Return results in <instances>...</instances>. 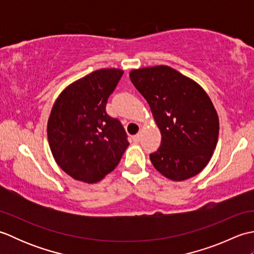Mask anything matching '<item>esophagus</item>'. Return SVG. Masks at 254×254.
Listing matches in <instances>:
<instances>
[{"instance_id": "esophagus-1", "label": "esophagus", "mask_w": 254, "mask_h": 254, "mask_svg": "<svg viewBox=\"0 0 254 254\" xmlns=\"http://www.w3.org/2000/svg\"><path fill=\"white\" fill-rule=\"evenodd\" d=\"M139 136H141V135H139V133H137V134H135V135H133L132 136V139H133V142H138L139 141Z\"/></svg>"}]
</instances>
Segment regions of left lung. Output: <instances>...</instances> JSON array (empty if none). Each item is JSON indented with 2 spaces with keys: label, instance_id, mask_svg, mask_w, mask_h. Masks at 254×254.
<instances>
[{
  "label": "left lung",
  "instance_id": "obj_1",
  "mask_svg": "<svg viewBox=\"0 0 254 254\" xmlns=\"http://www.w3.org/2000/svg\"><path fill=\"white\" fill-rule=\"evenodd\" d=\"M130 78L148 105L161 133L149 155L153 166L174 181L187 180L207 165L218 141L217 112L204 89L166 65L133 69Z\"/></svg>",
  "mask_w": 254,
  "mask_h": 254
}]
</instances>
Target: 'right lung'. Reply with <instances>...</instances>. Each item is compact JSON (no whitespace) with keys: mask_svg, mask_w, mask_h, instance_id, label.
<instances>
[{"mask_svg":"<svg viewBox=\"0 0 254 254\" xmlns=\"http://www.w3.org/2000/svg\"><path fill=\"white\" fill-rule=\"evenodd\" d=\"M123 71L102 68L64 89L48 121V139L57 164L68 176L94 183L118 166L128 146L121 122L106 111Z\"/></svg>","mask_w":254,"mask_h":254,"instance_id":"add662e5","label":"right lung"}]
</instances>
